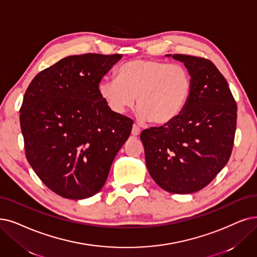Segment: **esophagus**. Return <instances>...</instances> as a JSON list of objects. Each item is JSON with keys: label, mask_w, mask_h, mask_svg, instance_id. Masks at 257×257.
Returning a JSON list of instances; mask_svg holds the SVG:
<instances>
[{"label": "esophagus", "mask_w": 257, "mask_h": 257, "mask_svg": "<svg viewBox=\"0 0 257 257\" xmlns=\"http://www.w3.org/2000/svg\"><path fill=\"white\" fill-rule=\"evenodd\" d=\"M140 134V128L138 127V125L134 124L133 125V128H132V135L133 136H138Z\"/></svg>", "instance_id": "obj_1"}]
</instances>
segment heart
Returning <instances> with one entry per match:
<instances>
[{
	"mask_svg": "<svg viewBox=\"0 0 257 257\" xmlns=\"http://www.w3.org/2000/svg\"><path fill=\"white\" fill-rule=\"evenodd\" d=\"M191 76L179 64L156 60H134L123 64L116 79L102 80L98 90L107 106L123 115L135 105L141 119L152 124H167L175 119L191 93Z\"/></svg>",
	"mask_w": 257,
	"mask_h": 257,
	"instance_id": "heart-1",
	"label": "heart"
}]
</instances>
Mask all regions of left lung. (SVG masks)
I'll use <instances>...</instances> for the list:
<instances>
[{
    "mask_svg": "<svg viewBox=\"0 0 257 257\" xmlns=\"http://www.w3.org/2000/svg\"><path fill=\"white\" fill-rule=\"evenodd\" d=\"M173 59L191 76L186 106L167 124L143 131L140 139L154 181L170 193L191 194L208 186L229 161L237 106L227 80L210 60L188 55Z\"/></svg>",
    "mask_w": 257,
    "mask_h": 257,
    "instance_id": "8db88e82",
    "label": "left lung"
}]
</instances>
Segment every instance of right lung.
Here are the masks:
<instances>
[{
    "label": "right lung",
    "mask_w": 257,
    "mask_h": 257,
    "mask_svg": "<svg viewBox=\"0 0 257 257\" xmlns=\"http://www.w3.org/2000/svg\"><path fill=\"white\" fill-rule=\"evenodd\" d=\"M121 55L69 56L30 82L20 109L26 158L45 186L68 199L97 194L133 120L112 111L98 85Z\"/></svg>",
    "instance_id": "add662e5"
}]
</instances>
